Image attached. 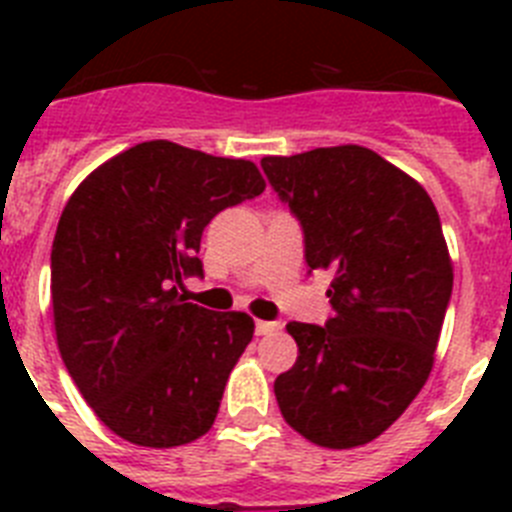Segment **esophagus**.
<instances>
[{
	"label": "esophagus",
	"instance_id": "1",
	"mask_svg": "<svg viewBox=\"0 0 512 512\" xmlns=\"http://www.w3.org/2000/svg\"><path fill=\"white\" fill-rule=\"evenodd\" d=\"M279 323H269V320H256V336H271L277 333Z\"/></svg>",
	"mask_w": 512,
	"mask_h": 512
}]
</instances>
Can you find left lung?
I'll list each match as a JSON object with an SVG mask.
<instances>
[{"label":"left lung","mask_w":512,"mask_h":512,"mask_svg":"<svg viewBox=\"0 0 512 512\" xmlns=\"http://www.w3.org/2000/svg\"><path fill=\"white\" fill-rule=\"evenodd\" d=\"M305 233L310 269L333 274L325 325L289 323L297 361L274 382L284 420L325 449L382 436L433 369L454 264L433 200L364 146L264 156Z\"/></svg>","instance_id":"8db88e82"}]
</instances>
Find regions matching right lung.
Segmentation results:
<instances>
[{"instance_id": "obj_1", "label": "right lung", "mask_w": 512, "mask_h": 512, "mask_svg": "<svg viewBox=\"0 0 512 512\" xmlns=\"http://www.w3.org/2000/svg\"><path fill=\"white\" fill-rule=\"evenodd\" d=\"M264 189L246 158L146 140L97 166L63 207L51 251L58 351L125 441L174 449L215 423L253 318L184 302L179 287L202 274L205 225Z\"/></svg>"}]
</instances>
